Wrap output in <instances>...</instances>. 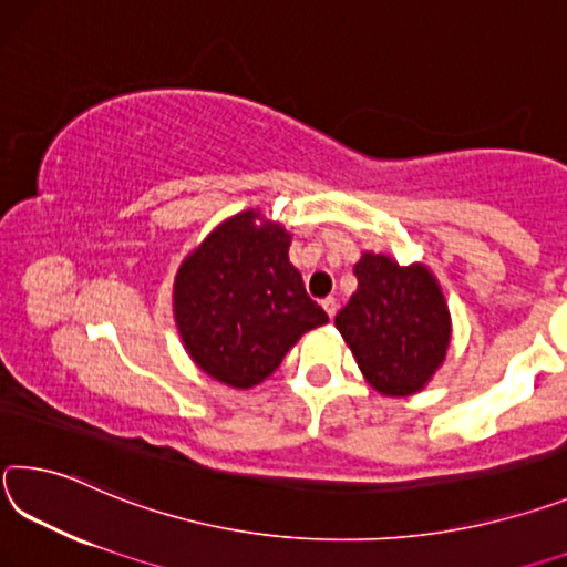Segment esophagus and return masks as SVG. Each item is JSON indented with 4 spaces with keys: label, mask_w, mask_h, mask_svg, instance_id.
<instances>
[{
    "label": "esophagus",
    "mask_w": 567,
    "mask_h": 567,
    "mask_svg": "<svg viewBox=\"0 0 567 567\" xmlns=\"http://www.w3.org/2000/svg\"><path fill=\"white\" fill-rule=\"evenodd\" d=\"M321 306H323V311L329 313V319L337 317V311H339V303H337V299H333V296H327V299L321 301Z\"/></svg>",
    "instance_id": "esophagus-1"
}]
</instances>
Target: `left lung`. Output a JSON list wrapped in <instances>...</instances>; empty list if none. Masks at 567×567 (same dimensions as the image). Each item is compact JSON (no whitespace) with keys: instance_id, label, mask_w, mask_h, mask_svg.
<instances>
[{"instance_id":"8db88e82","label":"left lung","mask_w":567,"mask_h":567,"mask_svg":"<svg viewBox=\"0 0 567 567\" xmlns=\"http://www.w3.org/2000/svg\"><path fill=\"white\" fill-rule=\"evenodd\" d=\"M357 293L337 313V329L367 382L386 396L420 392L450 347V311L424 266H399L364 254Z\"/></svg>"}]
</instances>
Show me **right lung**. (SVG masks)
I'll return each instance as SVG.
<instances>
[{
	"mask_svg": "<svg viewBox=\"0 0 567 567\" xmlns=\"http://www.w3.org/2000/svg\"><path fill=\"white\" fill-rule=\"evenodd\" d=\"M238 213L185 258L175 321L193 361L218 382L248 389L281 364L301 333L327 323L289 261V234Z\"/></svg>",
	"mask_w": 567,
	"mask_h": 567,
	"instance_id": "add662e5",
	"label": "right lung"
}]
</instances>
